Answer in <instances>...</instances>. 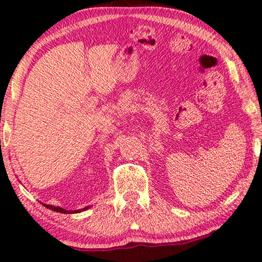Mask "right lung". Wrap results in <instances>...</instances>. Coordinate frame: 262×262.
<instances>
[{"label":"right lung","instance_id":"right-lung-1","mask_svg":"<svg viewBox=\"0 0 262 262\" xmlns=\"http://www.w3.org/2000/svg\"><path fill=\"white\" fill-rule=\"evenodd\" d=\"M45 205V207H47L48 209H52V210H54V211H59V213H78V211H81V210H75V211H68V210H65V209H62V208H60V207H54V205H48V204H43ZM85 209H88V207L87 208H84V209H82V210H85Z\"/></svg>","mask_w":262,"mask_h":262}]
</instances>
